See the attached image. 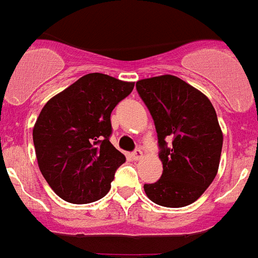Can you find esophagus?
<instances>
[{
	"label": "esophagus",
	"mask_w": 258,
	"mask_h": 258,
	"mask_svg": "<svg viewBox=\"0 0 258 258\" xmlns=\"http://www.w3.org/2000/svg\"><path fill=\"white\" fill-rule=\"evenodd\" d=\"M132 157H133V160H136V161H137V160H141V158L144 157V153H142V150L136 149L135 152L132 153Z\"/></svg>",
	"instance_id": "esophagus-1"
}]
</instances>
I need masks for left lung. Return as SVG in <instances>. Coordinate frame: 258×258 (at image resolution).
<instances>
[{"label": "left lung", "mask_w": 258, "mask_h": 258, "mask_svg": "<svg viewBox=\"0 0 258 258\" xmlns=\"http://www.w3.org/2000/svg\"><path fill=\"white\" fill-rule=\"evenodd\" d=\"M136 88L153 117L164 169L144 190L157 205L186 207L217 174L222 132L216 110L205 94L176 76L140 80Z\"/></svg>", "instance_id": "obj_1"}]
</instances>
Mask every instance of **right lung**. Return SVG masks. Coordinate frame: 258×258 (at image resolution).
Instances as JSON below:
<instances>
[{
  "mask_svg": "<svg viewBox=\"0 0 258 258\" xmlns=\"http://www.w3.org/2000/svg\"><path fill=\"white\" fill-rule=\"evenodd\" d=\"M135 82L90 73L47 101L33 127L38 166L49 186L72 204H89L110 189L125 156L110 144V114Z\"/></svg>",
  "mask_w": 258,
  "mask_h": 258,
  "instance_id": "right-lung-1",
  "label": "right lung"
}]
</instances>
